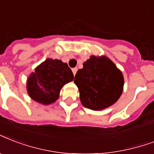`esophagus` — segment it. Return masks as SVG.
<instances>
[{"instance_id":"obj_1","label":"esophagus","mask_w":154,"mask_h":154,"mask_svg":"<svg viewBox=\"0 0 154 154\" xmlns=\"http://www.w3.org/2000/svg\"><path fill=\"white\" fill-rule=\"evenodd\" d=\"M72 72H73V75H74V76H75V74L77 73V68H73V69H72Z\"/></svg>"}]
</instances>
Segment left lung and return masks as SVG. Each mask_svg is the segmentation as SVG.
Segmentation results:
<instances>
[{
	"label": "left lung",
	"mask_w": 154,
	"mask_h": 154,
	"mask_svg": "<svg viewBox=\"0 0 154 154\" xmlns=\"http://www.w3.org/2000/svg\"><path fill=\"white\" fill-rule=\"evenodd\" d=\"M80 100L86 108L100 111L116 103L124 89V76L106 56H91L75 75Z\"/></svg>",
	"instance_id": "left-lung-1"
}]
</instances>
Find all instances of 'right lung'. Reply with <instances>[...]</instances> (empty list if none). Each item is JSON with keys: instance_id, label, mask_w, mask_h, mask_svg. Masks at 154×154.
Masks as SVG:
<instances>
[{"instance_id": "add662e5", "label": "right lung", "mask_w": 154, "mask_h": 154, "mask_svg": "<svg viewBox=\"0 0 154 154\" xmlns=\"http://www.w3.org/2000/svg\"><path fill=\"white\" fill-rule=\"evenodd\" d=\"M73 78V73L67 63L48 58L36 67L35 72L30 73L26 90L33 100L49 105L58 99L61 88Z\"/></svg>"}]
</instances>
